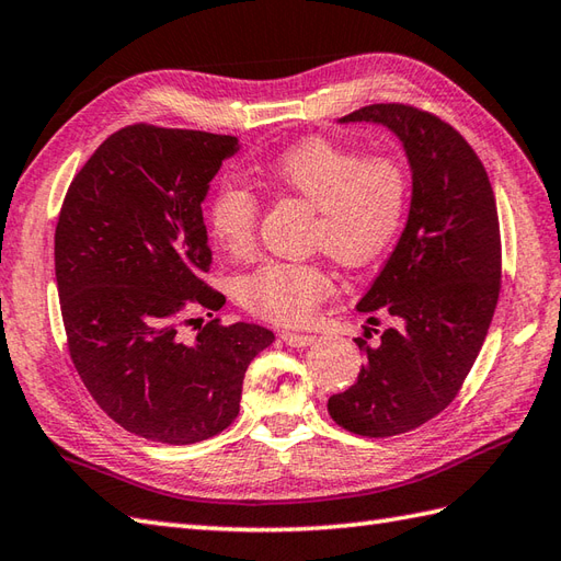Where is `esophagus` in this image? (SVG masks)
<instances>
[{
	"label": "esophagus",
	"instance_id": "esophagus-1",
	"mask_svg": "<svg viewBox=\"0 0 561 561\" xmlns=\"http://www.w3.org/2000/svg\"><path fill=\"white\" fill-rule=\"evenodd\" d=\"M280 339L285 341V345H290V347H305V345H309V343H314V335L293 333V331H283Z\"/></svg>",
	"mask_w": 561,
	"mask_h": 561
}]
</instances>
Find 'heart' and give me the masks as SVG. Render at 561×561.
I'll list each match as a JSON object with an SVG mask.
<instances>
[{
	"label": "heart",
	"mask_w": 561,
	"mask_h": 561,
	"mask_svg": "<svg viewBox=\"0 0 561 561\" xmlns=\"http://www.w3.org/2000/svg\"><path fill=\"white\" fill-rule=\"evenodd\" d=\"M254 175L314 208L309 249L345 268L377 261L405 220L408 180L389 156L307 139L271 163L254 165ZM256 220L259 198L240 182H222L206 206L208 232L234 259L252 256ZM331 290L333 280L319 261H268L240 280V300L249 312L285 327L307 323Z\"/></svg>",
	"instance_id": "obj_1"
}]
</instances>
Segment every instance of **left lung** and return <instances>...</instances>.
Wrapping results in <instances>:
<instances>
[{"mask_svg":"<svg viewBox=\"0 0 561 561\" xmlns=\"http://www.w3.org/2000/svg\"><path fill=\"white\" fill-rule=\"evenodd\" d=\"M341 122H379L413 168L408 226L357 309L386 317L379 343L355 339L365 367L329 398V415L359 437H393L449 408L476 363L502 285V234L482 160L449 122L408 103H375ZM365 335L371 333L369 329Z\"/></svg>","mask_w":561,"mask_h":561,"instance_id":"8db88e82","label":"left lung"}]
</instances>
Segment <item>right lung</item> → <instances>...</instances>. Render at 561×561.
Segmentation results:
<instances>
[{"label":"right lung","instance_id":"1","mask_svg":"<svg viewBox=\"0 0 561 561\" xmlns=\"http://www.w3.org/2000/svg\"><path fill=\"white\" fill-rule=\"evenodd\" d=\"M238 146L136 122L98 146L61 204L55 276L69 357L103 413L136 437H216L240 413L249 363L273 343L256 323L192 319L226 305L204 280L214 254L202 202Z\"/></svg>","mask_w":561,"mask_h":561}]
</instances>
